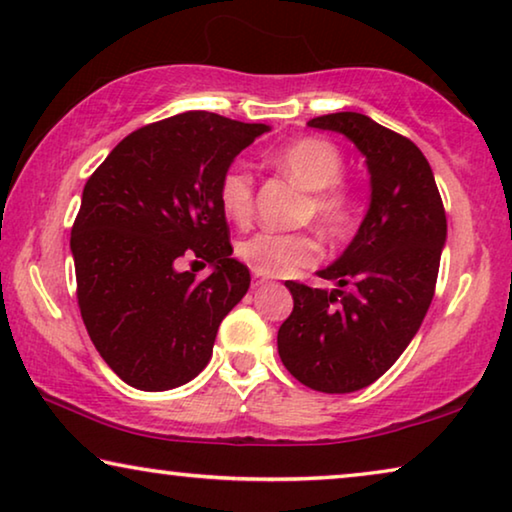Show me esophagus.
<instances>
[{"label":"esophagus","mask_w":512,"mask_h":512,"mask_svg":"<svg viewBox=\"0 0 512 512\" xmlns=\"http://www.w3.org/2000/svg\"><path fill=\"white\" fill-rule=\"evenodd\" d=\"M265 283H267V279H263L261 274H256V272H254V286L258 288V286H265Z\"/></svg>","instance_id":"1"}]
</instances>
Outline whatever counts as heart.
<instances>
[{
	"mask_svg": "<svg viewBox=\"0 0 512 512\" xmlns=\"http://www.w3.org/2000/svg\"><path fill=\"white\" fill-rule=\"evenodd\" d=\"M274 169L309 190L304 219H313L329 240H343L355 229L357 206L350 187L343 183V155L327 139L304 137L279 148L272 157ZM217 199L224 215L235 224H247L254 212V176L233 164L219 178ZM238 256L256 274L286 277L300 267L320 261L322 245L313 233H254L238 245Z\"/></svg>",
	"mask_w": 512,
	"mask_h": 512,
	"instance_id": "1",
	"label": "heart"
}]
</instances>
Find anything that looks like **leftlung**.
Wrapping results in <instances>:
<instances>
[{"label":"left lung","instance_id":"obj_1","mask_svg":"<svg viewBox=\"0 0 512 512\" xmlns=\"http://www.w3.org/2000/svg\"><path fill=\"white\" fill-rule=\"evenodd\" d=\"M309 125L341 132L366 157L371 206L348 249L318 272L334 290L286 281L293 313L279 327L277 348L309 389L350 393L387 373L419 332L435 295L446 212L414 141L357 112Z\"/></svg>","mask_w":512,"mask_h":512}]
</instances>
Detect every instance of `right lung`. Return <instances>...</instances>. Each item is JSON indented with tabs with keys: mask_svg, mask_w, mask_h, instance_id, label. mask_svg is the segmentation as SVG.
Instances as JSON below:
<instances>
[{
	"mask_svg": "<svg viewBox=\"0 0 512 512\" xmlns=\"http://www.w3.org/2000/svg\"><path fill=\"white\" fill-rule=\"evenodd\" d=\"M267 130L212 112L176 114L125 137L86 180L70 231L77 304L100 357L130 387L194 380L219 322L245 297L251 277L231 258L217 185ZM183 257L213 272L180 273Z\"/></svg>",
	"mask_w": 512,
	"mask_h": 512,
	"instance_id": "right-lung-1",
	"label": "right lung"
}]
</instances>
